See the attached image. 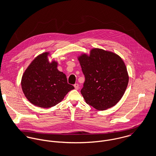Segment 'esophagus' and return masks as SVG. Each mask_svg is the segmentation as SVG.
Wrapping results in <instances>:
<instances>
[{"label": "esophagus", "instance_id": "34e87169", "mask_svg": "<svg viewBox=\"0 0 156 156\" xmlns=\"http://www.w3.org/2000/svg\"><path fill=\"white\" fill-rule=\"evenodd\" d=\"M74 88H75L76 89H78L79 88V85L78 83H75L74 85Z\"/></svg>", "mask_w": 156, "mask_h": 156}]
</instances>
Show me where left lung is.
Returning <instances> with one entry per match:
<instances>
[{
	"mask_svg": "<svg viewBox=\"0 0 156 156\" xmlns=\"http://www.w3.org/2000/svg\"><path fill=\"white\" fill-rule=\"evenodd\" d=\"M78 59L85 77L80 92L86 103L100 111L114 106L123 96L129 83L122 59L111 51L93 48L89 56L83 54Z\"/></svg>",
	"mask_w": 156,
	"mask_h": 156,
	"instance_id": "obj_1",
	"label": "left lung"
}]
</instances>
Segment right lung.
Wrapping results in <instances>:
<instances>
[{
	"instance_id": "obj_1",
	"label": "right lung",
	"mask_w": 156,
	"mask_h": 156,
	"mask_svg": "<svg viewBox=\"0 0 156 156\" xmlns=\"http://www.w3.org/2000/svg\"><path fill=\"white\" fill-rule=\"evenodd\" d=\"M45 52L38 56L24 71L22 88L33 105L48 108L60 103L67 93L74 89L68 83L66 75L57 69L58 63H50Z\"/></svg>"
}]
</instances>
